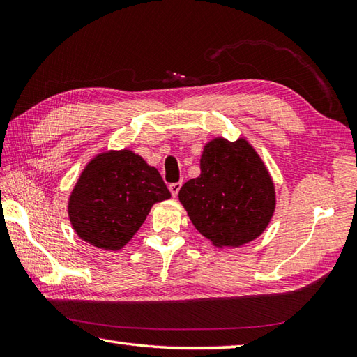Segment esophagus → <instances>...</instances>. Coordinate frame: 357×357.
<instances>
[{
	"label": "esophagus",
	"instance_id": "1",
	"mask_svg": "<svg viewBox=\"0 0 357 357\" xmlns=\"http://www.w3.org/2000/svg\"><path fill=\"white\" fill-rule=\"evenodd\" d=\"M181 187H183V183H173V184L169 185V190H170V193H172L173 196H178V193H179V190H181Z\"/></svg>",
	"mask_w": 357,
	"mask_h": 357
}]
</instances>
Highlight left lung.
I'll list each match as a JSON object with an SVG mask.
<instances>
[{
    "instance_id": "left-lung-1",
    "label": "left lung",
    "mask_w": 357,
    "mask_h": 357,
    "mask_svg": "<svg viewBox=\"0 0 357 357\" xmlns=\"http://www.w3.org/2000/svg\"><path fill=\"white\" fill-rule=\"evenodd\" d=\"M179 201L196 230L216 247H239L256 239L276 206L267 167L242 138L206 144L201 174L181 187Z\"/></svg>"
}]
</instances>
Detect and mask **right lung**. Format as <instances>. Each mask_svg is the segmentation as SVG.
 I'll list each match as a JSON object with an SVG mask.
<instances>
[{
	"instance_id": "1",
	"label": "right lung",
	"mask_w": 357,
	"mask_h": 357,
	"mask_svg": "<svg viewBox=\"0 0 357 357\" xmlns=\"http://www.w3.org/2000/svg\"><path fill=\"white\" fill-rule=\"evenodd\" d=\"M169 198L155 167L132 150H110L82 170L69 199V218L81 239L115 252L139 230L151 206Z\"/></svg>"
}]
</instances>
